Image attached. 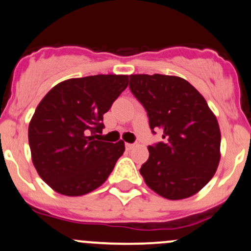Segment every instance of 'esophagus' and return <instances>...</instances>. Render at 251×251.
Here are the masks:
<instances>
[{"mask_svg": "<svg viewBox=\"0 0 251 251\" xmlns=\"http://www.w3.org/2000/svg\"><path fill=\"white\" fill-rule=\"evenodd\" d=\"M125 147H126V149H127V151H131V149H132L135 146H133V144H131V143H126Z\"/></svg>", "mask_w": 251, "mask_h": 251, "instance_id": "obj_1", "label": "esophagus"}]
</instances>
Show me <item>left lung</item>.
Instances as JSON below:
<instances>
[{
  "label": "left lung",
  "mask_w": 251,
  "mask_h": 251,
  "mask_svg": "<svg viewBox=\"0 0 251 251\" xmlns=\"http://www.w3.org/2000/svg\"><path fill=\"white\" fill-rule=\"evenodd\" d=\"M130 90L147 110L151 130H161L165 138L148 147L140 170L146 184L169 201L197 194L221 159L220 126L205 98L174 75H130Z\"/></svg>",
  "instance_id": "left-lung-1"
}]
</instances>
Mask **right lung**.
<instances>
[{
	"mask_svg": "<svg viewBox=\"0 0 251 251\" xmlns=\"http://www.w3.org/2000/svg\"><path fill=\"white\" fill-rule=\"evenodd\" d=\"M128 85V75L68 78L42 98L29 124L37 174L57 193L80 197L107 181L125 143L98 141L103 115Z\"/></svg>",
	"mask_w": 251,
	"mask_h": 251,
	"instance_id": "right-lung-1",
	"label": "right lung"
}]
</instances>
